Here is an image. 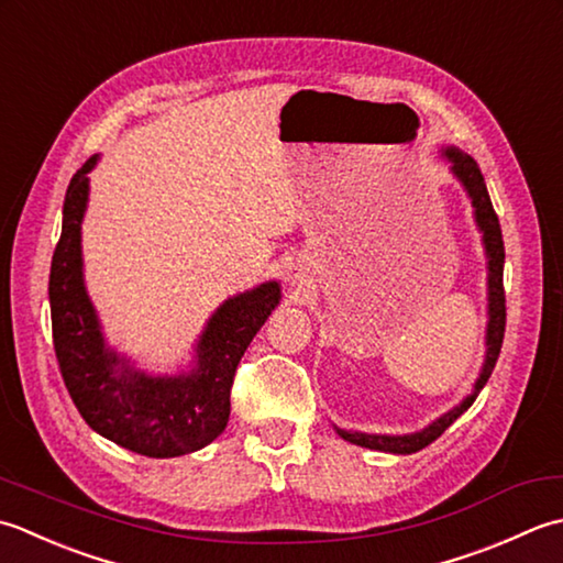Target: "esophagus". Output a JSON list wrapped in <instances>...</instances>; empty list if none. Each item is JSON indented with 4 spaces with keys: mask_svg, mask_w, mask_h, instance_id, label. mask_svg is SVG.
<instances>
[{
    "mask_svg": "<svg viewBox=\"0 0 563 563\" xmlns=\"http://www.w3.org/2000/svg\"><path fill=\"white\" fill-rule=\"evenodd\" d=\"M286 282H289V284H298V282H303L301 267H296V265H289V267H286Z\"/></svg>",
    "mask_w": 563,
    "mask_h": 563,
    "instance_id": "obj_1",
    "label": "esophagus"
}]
</instances>
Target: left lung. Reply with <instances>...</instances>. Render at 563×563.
Returning a JSON list of instances; mask_svg holds the SVG:
<instances>
[{
	"label": "left lung",
	"instance_id": "8db88e82",
	"mask_svg": "<svg viewBox=\"0 0 563 563\" xmlns=\"http://www.w3.org/2000/svg\"><path fill=\"white\" fill-rule=\"evenodd\" d=\"M444 157L452 163L454 177L462 181L466 194H468V199H472L476 225H478V231L484 233V247H486V257H488L486 360H484V366H481V374L476 378L472 396H466L462 404L454 406L452 410H446L442 418L430 422L426 430L412 432V434H366V432H350V430L335 428L342 440L366 446V450L391 452V454H412L438 440L440 434L450 428L464 410L472 408L478 391L486 386V382L493 374V366H496L500 347H503V335H506V289H503V262H506V247H503V233H500L498 216H496V211H493L484 175H481V169L474 163V157L464 155L462 151H456V147H446Z\"/></svg>",
	"mask_w": 563,
	"mask_h": 563
}]
</instances>
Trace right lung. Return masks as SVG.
Instances as JSON below:
<instances>
[{"label":"right lung","mask_w":563,"mask_h":563,"mask_svg":"<svg viewBox=\"0 0 563 563\" xmlns=\"http://www.w3.org/2000/svg\"><path fill=\"white\" fill-rule=\"evenodd\" d=\"M89 157L75 172L63 203V233L51 262L53 347L63 382L87 426L135 454L167 459L213 442L231 416V386L240 360L279 303L267 282L218 308L197 345L189 374L151 376L107 347L82 279V218L89 197Z\"/></svg>","instance_id":"add662e5"}]
</instances>
